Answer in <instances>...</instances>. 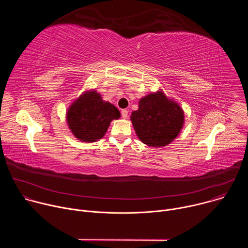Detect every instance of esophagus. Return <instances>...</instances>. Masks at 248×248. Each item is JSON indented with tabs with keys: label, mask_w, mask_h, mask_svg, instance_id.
<instances>
[{
	"label": "esophagus",
	"mask_w": 248,
	"mask_h": 248,
	"mask_svg": "<svg viewBox=\"0 0 248 248\" xmlns=\"http://www.w3.org/2000/svg\"><path fill=\"white\" fill-rule=\"evenodd\" d=\"M121 114H122V117H123L124 119H126L127 116H128V111H127V110H122Z\"/></svg>",
	"instance_id": "esophagus-1"
}]
</instances>
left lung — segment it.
<instances>
[{"instance_id": "8db88e82", "label": "left lung", "mask_w": 248, "mask_h": 248, "mask_svg": "<svg viewBox=\"0 0 248 248\" xmlns=\"http://www.w3.org/2000/svg\"><path fill=\"white\" fill-rule=\"evenodd\" d=\"M130 120L138 138L148 146H166L179 135L184 124V111L164 93H151L139 101Z\"/></svg>"}]
</instances>
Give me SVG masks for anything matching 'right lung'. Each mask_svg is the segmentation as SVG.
Instances as JSON below:
<instances>
[{"instance_id":"right-lung-1","label":"right lung","mask_w":248,"mask_h":248,"mask_svg":"<svg viewBox=\"0 0 248 248\" xmlns=\"http://www.w3.org/2000/svg\"><path fill=\"white\" fill-rule=\"evenodd\" d=\"M120 117L115 106L104 102L94 90L81 95L70 106L66 121L77 138L84 142H94L105 135L110 123Z\"/></svg>"}]
</instances>
